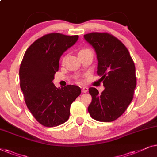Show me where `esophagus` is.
I'll list each match as a JSON object with an SVG mask.
<instances>
[{"instance_id": "obj_1", "label": "esophagus", "mask_w": 157, "mask_h": 157, "mask_svg": "<svg viewBox=\"0 0 157 157\" xmlns=\"http://www.w3.org/2000/svg\"><path fill=\"white\" fill-rule=\"evenodd\" d=\"M82 91L83 93H86V92L88 91V88L86 87H82Z\"/></svg>"}]
</instances>
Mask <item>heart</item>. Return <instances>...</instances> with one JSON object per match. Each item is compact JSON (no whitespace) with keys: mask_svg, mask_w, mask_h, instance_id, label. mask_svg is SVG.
<instances>
[{"mask_svg":"<svg viewBox=\"0 0 157 157\" xmlns=\"http://www.w3.org/2000/svg\"><path fill=\"white\" fill-rule=\"evenodd\" d=\"M88 51H92V50H90V48H82V49L80 50V51H79V54H81V53H82V52H88ZM66 58H67V56H65V57H63V63L65 61Z\"/></svg>","mask_w":157,"mask_h":157,"instance_id":"heart-1","label":"heart"}]
</instances>
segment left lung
Returning <instances> with one entry per match:
<instances>
[{"label": "left lung", "mask_w": 157, "mask_h": 157, "mask_svg": "<svg viewBox=\"0 0 157 157\" xmlns=\"http://www.w3.org/2000/svg\"><path fill=\"white\" fill-rule=\"evenodd\" d=\"M84 37L95 50L97 73L105 87L101 94L96 88H90L92 102L88 112L94 120L112 122L125 112L133 99L136 85L135 65L127 48L112 35L91 33Z\"/></svg>", "instance_id": "8db88e82"}]
</instances>
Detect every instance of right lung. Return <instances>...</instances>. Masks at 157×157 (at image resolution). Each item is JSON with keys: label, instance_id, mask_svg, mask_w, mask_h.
Returning <instances> with one entry per match:
<instances>
[{"label": "right lung", "instance_id": "1", "mask_svg": "<svg viewBox=\"0 0 157 157\" xmlns=\"http://www.w3.org/2000/svg\"><path fill=\"white\" fill-rule=\"evenodd\" d=\"M78 37L55 33L43 35L28 48L21 62L20 85L25 104L35 120L45 127L65 122L70 105L81 93L78 86L57 88L52 83L61 56Z\"/></svg>", "mask_w": 157, "mask_h": 157}]
</instances>
